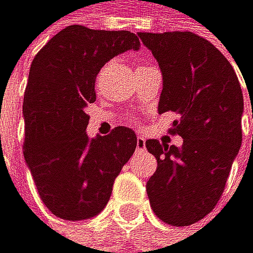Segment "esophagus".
Instances as JSON below:
<instances>
[{
	"instance_id": "obj_1",
	"label": "esophagus",
	"mask_w": 253,
	"mask_h": 253,
	"mask_svg": "<svg viewBox=\"0 0 253 253\" xmlns=\"http://www.w3.org/2000/svg\"><path fill=\"white\" fill-rule=\"evenodd\" d=\"M146 148V140L143 137L137 138V149H144Z\"/></svg>"
}]
</instances>
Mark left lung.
Segmentation results:
<instances>
[{"mask_svg":"<svg viewBox=\"0 0 253 253\" xmlns=\"http://www.w3.org/2000/svg\"><path fill=\"white\" fill-rule=\"evenodd\" d=\"M163 76L159 113L175 112L171 133L180 148L148 140L157 171L146 191L154 213L175 227L191 225L221 199L241 148L244 99L230 62L193 32H138Z\"/></svg>","mask_w":253,"mask_h":253,"instance_id":"8db88e82","label":"left lung"}]
</instances>
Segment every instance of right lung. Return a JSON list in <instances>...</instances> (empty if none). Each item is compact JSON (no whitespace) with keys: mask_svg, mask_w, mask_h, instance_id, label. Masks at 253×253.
Instances as JSON below:
<instances>
[{"mask_svg":"<svg viewBox=\"0 0 253 253\" xmlns=\"http://www.w3.org/2000/svg\"><path fill=\"white\" fill-rule=\"evenodd\" d=\"M140 49L129 31L62 29L35 55L24 91L23 154L42 202L57 218L84 221L107 205L113 182L137 148V135L118 126L90 138L85 107L94 82L115 55Z\"/></svg>","mask_w":253,"mask_h":253,"instance_id":"right-lung-1","label":"right lung"}]
</instances>
